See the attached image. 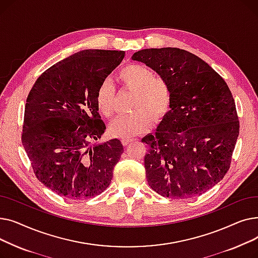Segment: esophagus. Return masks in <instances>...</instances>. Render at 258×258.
Segmentation results:
<instances>
[{
    "label": "esophagus",
    "mask_w": 258,
    "mask_h": 258,
    "mask_svg": "<svg viewBox=\"0 0 258 258\" xmlns=\"http://www.w3.org/2000/svg\"><path fill=\"white\" fill-rule=\"evenodd\" d=\"M134 140H135V139H132V138H131V139H122L121 142H122V144H123L124 146H126V145H128L131 142H133Z\"/></svg>",
    "instance_id": "1"
}]
</instances>
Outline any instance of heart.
Instances as JSON below:
<instances>
[{
	"label": "heart",
	"mask_w": 258,
	"mask_h": 258,
	"mask_svg": "<svg viewBox=\"0 0 258 258\" xmlns=\"http://www.w3.org/2000/svg\"><path fill=\"white\" fill-rule=\"evenodd\" d=\"M118 80L126 89L136 92L133 110L127 115H119L108 125L112 137L131 139L151 128L154 120L163 118L171 103V89L167 81L155 76L150 68L140 63H130L118 73ZM96 102L99 112L111 117L115 112V87L104 79L97 89Z\"/></svg>",
	"instance_id": "obj_1"
}]
</instances>
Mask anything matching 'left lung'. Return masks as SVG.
<instances>
[{"label": "left lung", "mask_w": 258, "mask_h": 258, "mask_svg": "<svg viewBox=\"0 0 258 258\" xmlns=\"http://www.w3.org/2000/svg\"><path fill=\"white\" fill-rule=\"evenodd\" d=\"M171 89L170 110L156 135L142 139L146 179L163 197L200 196L227 173L239 133L235 102L225 80L195 54L179 48L135 52Z\"/></svg>", "instance_id": "left-lung-1"}]
</instances>
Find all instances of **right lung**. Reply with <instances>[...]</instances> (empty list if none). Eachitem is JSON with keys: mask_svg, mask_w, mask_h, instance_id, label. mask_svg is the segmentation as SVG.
<instances>
[{"mask_svg": "<svg viewBox=\"0 0 258 258\" xmlns=\"http://www.w3.org/2000/svg\"><path fill=\"white\" fill-rule=\"evenodd\" d=\"M124 51L88 49L50 67L25 106L22 142L36 178L59 196L83 200L103 192L123 153L119 139L91 145L105 131L97 89Z\"/></svg>", "mask_w": 258, "mask_h": 258, "instance_id": "obj_1", "label": "right lung"}]
</instances>
